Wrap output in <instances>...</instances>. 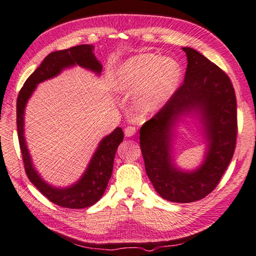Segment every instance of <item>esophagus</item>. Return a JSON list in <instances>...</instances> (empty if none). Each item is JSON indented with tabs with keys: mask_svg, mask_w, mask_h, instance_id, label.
Returning <instances> with one entry per match:
<instances>
[{
	"mask_svg": "<svg viewBox=\"0 0 256 256\" xmlns=\"http://www.w3.org/2000/svg\"><path fill=\"white\" fill-rule=\"evenodd\" d=\"M136 134V128L134 126H128L124 128V135L126 137H132Z\"/></svg>",
	"mask_w": 256,
	"mask_h": 256,
	"instance_id": "1",
	"label": "esophagus"
}]
</instances>
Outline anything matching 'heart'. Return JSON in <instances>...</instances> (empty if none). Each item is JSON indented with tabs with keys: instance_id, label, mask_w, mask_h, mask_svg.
Listing matches in <instances>:
<instances>
[{
	"instance_id": "1",
	"label": "heart",
	"mask_w": 256,
	"mask_h": 256,
	"mask_svg": "<svg viewBox=\"0 0 256 256\" xmlns=\"http://www.w3.org/2000/svg\"><path fill=\"white\" fill-rule=\"evenodd\" d=\"M182 66L172 58L144 54L129 58L116 74V87L134 93V104L145 113L162 108L178 90Z\"/></svg>"
}]
</instances>
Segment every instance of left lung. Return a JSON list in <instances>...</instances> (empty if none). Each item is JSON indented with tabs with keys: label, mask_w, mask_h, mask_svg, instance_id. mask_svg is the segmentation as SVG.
I'll return each mask as SVG.
<instances>
[{
	"label": "left lung",
	"mask_w": 256,
	"mask_h": 256,
	"mask_svg": "<svg viewBox=\"0 0 256 256\" xmlns=\"http://www.w3.org/2000/svg\"><path fill=\"white\" fill-rule=\"evenodd\" d=\"M182 51L184 84L140 130L146 174L158 195L174 203L195 202L214 190L232 161L237 136L236 96L229 77L196 50ZM188 120L206 144L202 162L192 170L174 158L176 130Z\"/></svg>",
	"instance_id": "obj_1"
}]
</instances>
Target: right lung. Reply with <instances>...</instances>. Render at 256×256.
Segmentation results:
<instances>
[{"instance_id": "right-lung-1", "label": "right lung", "mask_w": 256, "mask_h": 256, "mask_svg": "<svg viewBox=\"0 0 256 256\" xmlns=\"http://www.w3.org/2000/svg\"><path fill=\"white\" fill-rule=\"evenodd\" d=\"M93 51L94 46L86 44L50 53L28 77L16 100V128L24 170L34 186L52 203L62 208H85L94 205L102 198L111 178L116 148L124 140V132L120 127H116L100 140L87 168L77 182L64 187L54 186L44 180L32 163L24 137V108L38 84L58 76L66 69L78 66L100 76L102 64Z\"/></svg>"}]
</instances>
